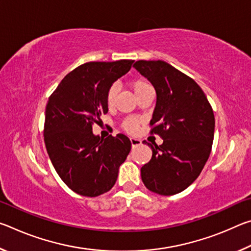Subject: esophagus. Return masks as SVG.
<instances>
[{"label":"esophagus","mask_w":251,"mask_h":251,"mask_svg":"<svg viewBox=\"0 0 251 251\" xmlns=\"http://www.w3.org/2000/svg\"><path fill=\"white\" fill-rule=\"evenodd\" d=\"M130 144H131V146H133V147H136V146L141 145L142 141H141V139H138V138H130Z\"/></svg>","instance_id":"1"}]
</instances>
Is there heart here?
Wrapping results in <instances>:
<instances>
[{
  "mask_svg": "<svg viewBox=\"0 0 251 251\" xmlns=\"http://www.w3.org/2000/svg\"><path fill=\"white\" fill-rule=\"evenodd\" d=\"M130 87L137 97L141 96L143 93H145L146 91L152 88L151 85L148 83L146 79H143V78H136L134 80H131ZM116 94H117V87L115 85H112V86L108 88L107 93H106V104H107L108 107H112L114 103H115ZM138 125L139 123L137 120H135V118H128V120H126L124 122L123 127H124V129L126 131H128V133H135L138 128Z\"/></svg>",
  "mask_w": 251,
  "mask_h": 251,
  "instance_id": "obj_1",
  "label": "heart"
}]
</instances>
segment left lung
Wrapping results in <instances>:
<instances>
[{"instance_id":"8db88e82","label":"left lung","mask_w":251,"mask_h":251,"mask_svg":"<svg viewBox=\"0 0 251 251\" xmlns=\"http://www.w3.org/2000/svg\"><path fill=\"white\" fill-rule=\"evenodd\" d=\"M156 91L151 125L163 144L151 148V159L141 168L148 189L163 196L185 190L196 180L210 155L215 116L205 93L189 76L164 61L133 65Z\"/></svg>"}]
</instances>
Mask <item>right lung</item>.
<instances>
[{
	"label": "right lung",
	"instance_id": "1",
	"mask_svg": "<svg viewBox=\"0 0 251 251\" xmlns=\"http://www.w3.org/2000/svg\"><path fill=\"white\" fill-rule=\"evenodd\" d=\"M134 61L90 62L76 67L50 96L44 142L55 171L76 194L96 197L112 189L131 144L123 134L103 139L93 124L108 112L106 93Z\"/></svg>",
	"mask_w": 251,
	"mask_h": 251
}]
</instances>
